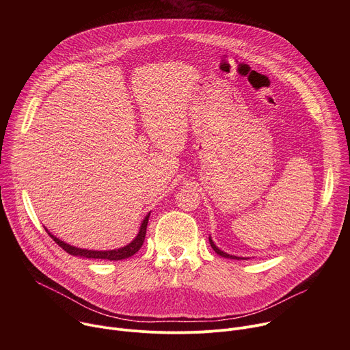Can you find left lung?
Segmentation results:
<instances>
[{
	"instance_id": "8db88e82",
	"label": "left lung",
	"mask_w": 350,
	"mask_h": 350,
	"mask_svg": "<svg viewBox=\"0 0 350 350\" xmlns=\"http://www.w3.org/2000/svg\"><path fill=\"white\" fill-rule=\"evenodd\" d=\"M209 242H211V246L213 247V251L217 254V255H220V256H223V258H228V259H238L239 260V258H237V256H231V255H227L226 252H223V251H220V249L213 243V241L209 238Z\"/></svg>"
}]
</instances>
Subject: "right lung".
<instances>
[{
  "instance_id": "obj_1",
  "label": "right lung",
  "mask_w": 350,
  "mask_h": 350,
  "mask_svg": "<svg viewBox=\"0 0 350 350\" xmlns=\"http://www.w3.org/2000/svg\"><path fill=\"white\" fill-rule=\"evenodd\" d=\"M148 219H149V215L144 219L142 224H141V228H139V232L138 235L135 237V239L126 245L124 247H120V249H115V251H88V249H80V247H75V246H70L69 243H65L64 241L58 239L57 237L51 235V232H48V230L45 228V231L49 234V237H51L62 249L64 251H66L69 255H73V256H83V258H88V259H107V260H122V259H127L130 256H133L134 254H137L139 251V247L142 246L144 243V239H145V234H146V226H148Z\"/></svg>"
}]
</instances>
